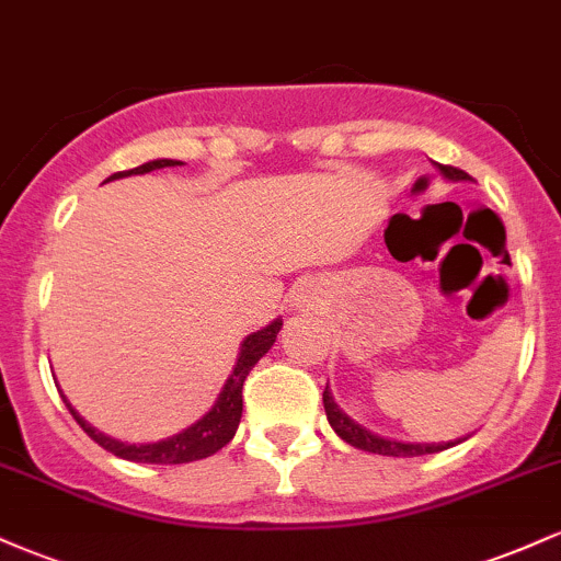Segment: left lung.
I'll use <instances>...</instances> for the list:
<instances>
[{"label":"left lung","instance_id":"8db88e82","mask_svg":"<svg viewBox=\"0 0 561 561\" xmlns=\"http://www.w3.org/2000/svg\"><path fill=\"white\" fill-rule=\"evenodd\" d=\"M433 165L443 173V179H448V182H472V176H469V173L454 169V165H440V163H433ZM324 411H327V420H330V424H332V430L343 437L347 446L369 450V454H379V456L437 454V450L459 446V443H465L469 437V435L456 437V440H448V443L446 440L443 443H405V440H392V437H382V435L371 433V430L362 427L356 420H351V416H347L345 411L334 403L330 385L324 388Z\"/></svg>","mask_w":561,"mask_h":561}]
</instances>
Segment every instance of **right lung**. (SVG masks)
I'll use <instances>...</instances> for the list:
<instances>
[{"label":"right lung","instance_id":"1","mask_svg":"<svg viewBox=\"0 0 561 561\" xmlns=\"http://www.w3.org/2000/svg\"><path fill=\"white\" fill-rule=\"evenodd\" d=\"M173 165H184L182 160H169V158H158V160H147V163L137 165L131 171H121L113 173L111 179L105 182H113V179H124V176H139V173H150L158 169H173ZM282 330V319H274L272 324H266L263 330L248 334L240 345V356H237L234 369L224 382L221 392H218L216 403L205 411L203 416L190 427H184L182 433L163 437V440L156 443H124L115 440V437L100 433V430L92 427L79 411L70 405V401L62 396L68 411L73 414V420L81 424V430L92 437L94 443H100L102 448L111 450L113 456L126 461H137V465H186V461H197L205 459V456H214L216 450H221L227 443L234 437L237 427H240L242 420V385L248 379L250 369L272 351V345L276 343V334Z\"/></svg>","mask_w":561,"mask_h":561}]
</instances>
